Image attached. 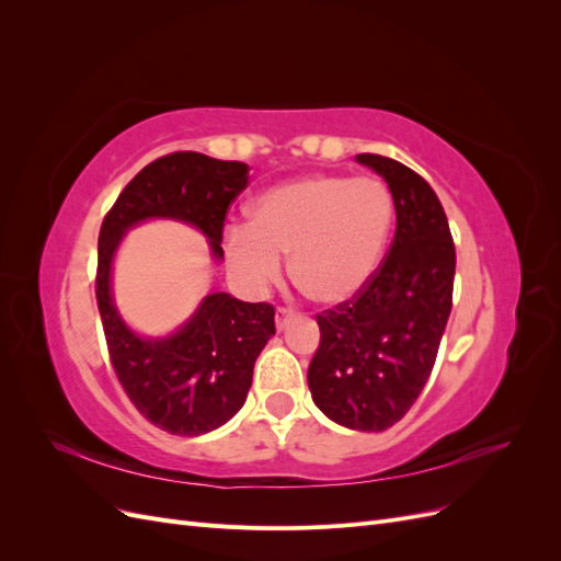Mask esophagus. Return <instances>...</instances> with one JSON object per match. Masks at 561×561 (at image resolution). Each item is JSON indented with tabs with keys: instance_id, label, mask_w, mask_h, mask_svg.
Segmentation results:
<instances>
[{
	"instance_id": "34e87169",
	"label": "esophagus",
	"mask_w": 561,
	"mask_h": 561,
	"mask_svg": "<svg viewBox=\"0 0 561 561\" xmlns=\"http://www.w3.org/2000/svg\"><path fill=\"white\" fill-rule=\"evenodd\" d=\"M293 316V309H287V307H278L276 309V325H278V330H283L285 328V322H287V318Z\"/></svg>"
}]
</instances>
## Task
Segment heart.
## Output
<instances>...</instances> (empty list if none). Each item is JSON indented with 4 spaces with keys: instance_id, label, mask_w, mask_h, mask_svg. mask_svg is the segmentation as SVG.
Returning <instances> with one entry per match:
<instances>
[{
    "instance_id": "obj_1",
    "label": "heart",
    "mask_w": 561,
    "mask_h": 561,
    "mask_svg": "<svg viewBox=\"0 0 561 561\" xmlns=\"http://www.w3.org/2000/svg\"><path fill=\"white\" fill-rule=\"evenodd\" d=\"M393 215V196L377 178H297L254 201L250 225L225 229L222 254L248 293L274 287L283 278V257H293L299 290L334 307L375 276Z\"/></svg>"
}]
</instances>
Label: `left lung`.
Returning a JSON list of instances; mask_svg holds the SVG:
<instances>
[{"label": "left lung", "mask_w": 561, "mask_h": 561, "mask_svg": "<svg viewBox=\"0 0 561 561\" xmlns=\"http://www.w3.org/2000/svg\"><path fill=\"white\" fill-rule=\"evenodd\" d=\"M358 161L388 182L396 236L363 290L316 316L320 344L309 388L332 421L379 433L410 412L431 377L451 311L456 250L426 180L388 157Z\"/></svg>", "instance_id": "8db88e82"}]
</instances>
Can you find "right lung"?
<instances>
[{"label": "right lung", "instance_id": "add662e5", "mask_svg": "<svg viewBox=\"0 0 561 561\" xmlns=\"http://www.w3.org/2000/svg\"><path fill=\"white\" fill-rule=\"evenodd\" d=\"M250 168L198 151H173L145 165L103 219L98 236L95 299L110 360L138 412L171 435L215 431L241 410L252 367L276 332L274 307L213 293L194 318L168 339H140L118 318L110 295L114 250L128 227L147 217H173L198 227L222 257L225 219Z\"/></svg>", "mask_w": 561, "mask_h": 561}]
</instances>
